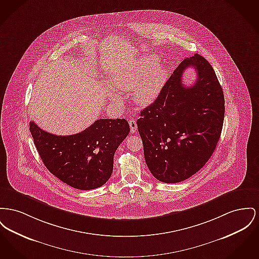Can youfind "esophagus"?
<instances>
[{
	"label": "esophagus",
	"mask_w": 259,
	"mask_h": 259,
	"mask_svg": "<svg viewBox=\"0 0 259 259\" xmlns=\"http://www.w3.org/2000/svg\"><path fill=\"white\" fill-rule=\"evenodd\" d=\"M129 125H130V130L132 133H135L137 131V122L134 119L129 120Z\"/></svg>",
	"instance_id": "esophagus-1"
}]
</instances>
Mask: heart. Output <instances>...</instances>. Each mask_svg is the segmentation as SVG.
Here are the masks:
<instances>
[{
	"mask_svg": "<svg viewBox=\"0 0 259 259\" xmlns=\"http://www.w3.org/2000/svg\"><path fill=\"white\" fill-rule=\"evenodd\" d=\"M157 58L149 57L128 65L120 71H115L107 78L111 88L129 91L134 102L140 106L153 103L163 89L167 80V69L156 63ZM111 101H116L117 96L110 92Z\"/></svg>",
	"mask_w": 259,
	"mask_h": 259,
	"instance_id": "heart-1",
	"label": "heart"
}]
</instances>
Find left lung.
<instances>
[{
  "mask_svg": "<svg viewBox=\"0 0 259 259\" xmlns=\"http://www.w3.org/2000/svg\"><path fill=\"white\" fill-rule=\"evenodd\" d=\"M189 67L196 70L197 80L187 88L182 77ZM224 114V94L211 64L198 54L185 59L137 120L152 175L173 184L197 173L216 149Z\"/></svg>",
  "mask_w": 259,
  "mask_h": 259,
  "instance_id": "left-lung-1",
  "label": "left lung"
}]
</instances>
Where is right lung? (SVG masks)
<instances>
[{
    "label": "right lung",
    "instance_id": "1",
    "mask_svg": "<svg viewBox=\"0 0 259 259\" xmlns=\"http://www.w3.org/2000/svg\"><path fill=\"white\" fill-rule=\"evenodd\" d=\"M31 135L47 169L78 190L102 187L110 178L113 156L127 137L130 126L125 119H98L84 131L57 136L29 124Z\"/></svg>",
    "mask_w": 259,
    "mask_h": 259
}]
</instances>
